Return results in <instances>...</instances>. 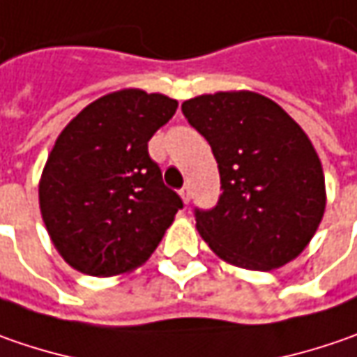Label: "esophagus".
<instances>
[{"instance_id": "34e87169", "label": "esophagus", "mask_w": 357, "mask_h": 357, "mask_svg": "<svg viewBox=\"0 0 357 357\" xmlns=\"http://www.w3.org/2000/svg\"><path fill=\"white\" fill-rule=\"evenodd\" d=\"M178 195H181L183 202H185V204H188V200H190V188H188V186L181 188V192H178Z\"/></svg>"}]
</instances>
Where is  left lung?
<instances>
[{
    "label": "left lung",
    "instance_id": "1",
    "mask_svg": "<svg viewBox=\"0 0 357 357\" xmlns=\"http://www.w3.org/2000/svg\"><path fill=\"white\" fill-rule=\"evenodd\" d=\"M208 141L222 195L197 211V230L220 260L268 272L298 258L326 211L320 157L280 105L254 91H218L183 103Z\"/></svg>",
    "mask_w": 357,
    "mask_h": 357
}]
</instances>
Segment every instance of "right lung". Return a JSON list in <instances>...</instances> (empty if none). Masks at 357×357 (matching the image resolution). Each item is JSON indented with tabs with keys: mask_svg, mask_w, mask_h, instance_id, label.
Instances as JSON below:
<instances>
[{
	"mask_svg": "<svg viewBox=\"0 0 357 357\" xmlns=\"http://www.w3.org/2000/svg\"><path fill=\"white\" fill-rule=\"evenodd\" d=\"M176 107L162 93L119 89L59 132L39 178V211L77 272L109 278L143 266L183 208L146 151Z\"/></svg>",
	"mask_w": 357,
	"mask_h": 357,
	"instance_id": "1",
	"label": "right lung"
}]
</instances>
